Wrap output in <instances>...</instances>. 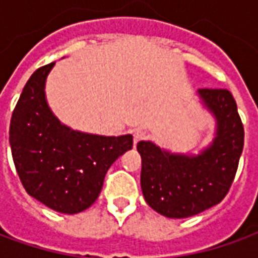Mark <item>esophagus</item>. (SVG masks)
I'll return each instance as SVG.
<instances>
[{
	"instance_id": "1",
	"label": "esophagus",
	"mask_w": 258,
	"mask_h": 258,
	"mask_svg": "<svg viewBox=\"0 0 258 258\" xmlns=\"http://www.w3.org/2000/svg\"><path fill=\"white\" fill-rule=\"evenodd\" d=\"M146 138V133L145 131H141V130H138V131H135L134 133V145H137L140 141H144Z\"/></svg>"
}]
</instances>
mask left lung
Here are the masks:
<instances>
[{
  "label": "left lung",
  "mask_w": 258,
  "mask_h": 258,
  "mask_svg": "<svg viewBox=\"0 0 258 258\" xmlns=\"http://www.w3.org/2000/svg\"><path fill=\"white\" fill-rule=\"evenodd\" d=\"M198 94L217 123L214 140L199 155L171 153L151 141L137 145L144 198L168 218H186L218 205L232 185L243 151V124L232 94L224 88H200Z\"/></svg>",
  "instance_id": "1"
}]
</instances>
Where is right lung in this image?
I'll list each match as a JSON object with an SVG mask.
<instances>
[{
	"mask_svg": "<svg viewBox=\"0 0 258 258\" xmlns=\"http://www.w3.org/2000/svg\"><path fill=\"white\" fill-rule=\"evenodd\" d=\"M53 64L37 69L26 83L12 113L9 144L26 192L52 210L76 214L98 199L109 167L133 148V135L85 134L60 123L45 98Z\"/></svg>",
	"mask_w": 258,
	"mask_h": 258,
	"instance_id": "add662e5",
	"label": "right lung"
}]
</instances>
